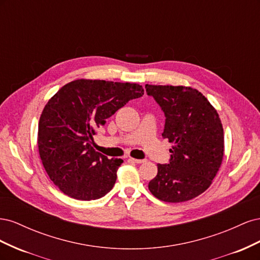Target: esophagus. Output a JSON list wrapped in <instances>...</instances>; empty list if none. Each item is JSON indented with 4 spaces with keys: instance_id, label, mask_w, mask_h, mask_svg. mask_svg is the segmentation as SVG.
Wrapping results in <instances>:
<instances>
[{
    "instance_id": "1",
    "label": "esophagus",
    "mask_w": 260,
    "mask_h": 260,
    "mask_svg": "<svg viewBox=\"0 0 260 260\" xmlns=\"http://www.w3.org/2000/svg\"><path fill=\"white\" fill-rule=\"evenodd\" d=\"M129 160L132 161V162H135V164H142V162H144L143 159H136V158H132V157H130Z\"/></svg>"
}]
</instances>
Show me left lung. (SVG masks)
I'll return each mask as SVG.
<instances>
[{
  "instance_id": "obj_1",
  "label": "left lung",
  "mask_w": 260,
  "mask_h": 260,
  "mask_svg": "<svg viewBox=\"0 0 260 260\" xmlns=\"http://www.w3.org/2000/svg\"><path fill=\"white\" fill-rule=\"evenodd\" d=\"M145 89L166 117L162 138L174 144L169 162L157 165L148 190L162 202L190 201L207 190L222 162V123L208 100L190 86L145 84Z\"/></svg>"
}]
</instances>
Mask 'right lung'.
<instances>
[{"label": "right lung", "instance_id": "right-lung-1", "mask_svg": "<svg viewBox=\"0 0 260 260\" xmlns=\"http://www.w3.org/2000/svg\"><path fill=\"white\" fill-rule=\"evenodd\" d=\"M143 94L137 83L79 79L65 84L48 102L39 121V154L62 193L92 201L112 190L123 160L95 152L93 136L107 118Z\"/></svg>", "mask_w": 260, "mask_h": 260}]
</instances>
